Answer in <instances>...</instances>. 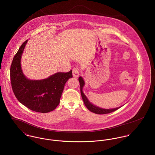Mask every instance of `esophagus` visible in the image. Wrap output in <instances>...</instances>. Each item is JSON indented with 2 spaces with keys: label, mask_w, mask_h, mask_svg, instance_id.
<instances>
[{
  "label": "esophagus",
  "mask_w": 155,
  "mask_h": 155,
  "mask_svg": "<svg viewBox=\"0 0 155 155\" xmlns=\"http://www.w3.org/2000/svg\"><path fill=\"white\" fill-rule=\"evenodd\" d=\"M72 75L74 77H78L80 75V69L78 68H74L72 69Z\"/></svg>",
  "instance_id": "esophagus-1"
}]
</instances>
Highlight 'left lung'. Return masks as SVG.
I'll use <instances>...</instances> for the list:
<instances>
[{"label":"left lung","mask_w":155,"mask_h":155,"mask_svg":"<svg viewBox=\"0 0 155 155\" xmlns=\"http://www.w3.org/2000/svg\"><path fill=\"white\" fill-rule=\"evenodd\" d=\"M78 80L80 82V91H81V97L82 99L84 101V104L87 107V108L91 112L95 113L96 114H100V115H103V114H109L111 113L112 112H114L115 110H117V109H118L119 108H120V107H117V108H114V109H102V108H100L99 107H97L94 105H93V104L90 103L88 100L87 99V98L86 97V96L84 95V94L83 92V87L84 85V81L83 80V79L82 78V77H80L78 78Z\"/></svg>","instance_id":"left-lung-1"}]
</instances>
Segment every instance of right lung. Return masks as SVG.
<instances>
[{"mask_svg":"<svg viewBox=\"0 0 155 155\" xmlns=\"http://www.w3.org/2000/svg\"><path fill=\"white\" fill-rule=\"evenodd\" d=\"M28 40L24 41L14 57L11 69V83L13 92L18 101L31 110L47 113L56 108L64 86L72 77V70L58 72L41 80H30L22 72L21 58Z\"/></svg>","mask_w":155,"mask_h":155,"instance_id":"obj_1","label":"right lung"}]
</instances>
